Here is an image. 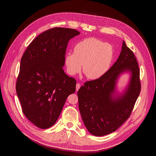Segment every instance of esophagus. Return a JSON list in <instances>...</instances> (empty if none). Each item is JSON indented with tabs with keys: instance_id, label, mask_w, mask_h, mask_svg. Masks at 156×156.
<instances>
[{
	"instance_id": "esophagus-1",
	"label": "esophagus",
	"mask_w": 156,
	"mask_h": 156,
	"mask_svg": "<svg viewBox=\"0 0 156 156\" xmlns=\"http://www.w3.org/2000/svg\"><path fill=\"white\" fill-rule=\"evenodd\" d=\"M80 87H81L80 84V83H77L76 85V91H78V90H79Z\"/></svg>"
}]
</instances>
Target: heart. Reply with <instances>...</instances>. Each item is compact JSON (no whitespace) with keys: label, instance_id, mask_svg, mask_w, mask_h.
<instances>
[{"label":"heart","instance_id":"1","mask_svg":"<svg viewBox=\"0 0 156 156\" xmlns=\"http://www.w3.org/2000/svg\"><path fill=\"white\" fill-rule=\"evenodd\" d=\"M114 58L111 44L94 37L84 39L74 47V53L66 52L65 65L68 73L75 75L82 69L87 78L96 80L103 76L110 69Z\"/></svg>","mask_w":156,"mask_h":156}]
</instances>
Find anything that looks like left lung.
Instances as JSON below:
<instances>
[{
    "mask_svg": "<svg viewBox=\"0 0 156 156\" xmlns=\"http://www.w3.org/2000/svg\"><path fill=\"white\" fill-rule=\"evenodd\" d=\"M125 73L129 74V80L119 92L118 81ZM140 91L138 64L123 41L112 67L101 78L85 82L78 91L79 110L88 131L97 136L115 131L129 117Z\"/></svg>",
    "mask_w": 156,
    "mask_h": 156,
    "instance_id": "8db88e82",
    "label": "left lung"
}]
</instances>
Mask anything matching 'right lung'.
<instances>
[{
  "mask_svg": "<svg viewBox=\"0 0 156 156\" xmlns=\"http://www.w3.org/2000/svg\"><path fill=\"white\" fill-rule=\"evenodd\" d=\"M80 34L71 28L48 30L30 43L21 57L16 94L24 115L39 128L55 124L68 96L76 91V80L63 67L68 43Z\"/></svg>",
  "mask_w": 156,
  "mask_h": 156,
  "instance_id": "add662e5",
  "label": "right lung"
}]
</instances>
